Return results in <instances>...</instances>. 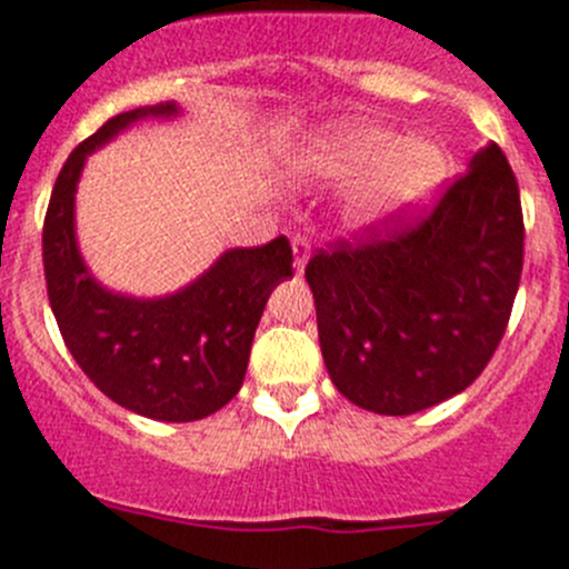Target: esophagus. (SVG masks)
I'll use <instances>...</instances> for the list:
<instances>
[{
    "instance_id": "obj_1",
    "label": "esophagus",
    "mask_w": 569,
    "mask_h": 569,
    "mask_svg": "<svg viewBox=\"0 0 569 569\" xmlns=\"http://www.w3.org/2000/svg\"><path fill=\"white\" fill-rule=\"evenodd\" d=\"M307 262H310V240L301 234L293 237V268L296 273H305Z\"/></svg>"
}]
</instances>
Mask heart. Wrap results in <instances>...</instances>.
Instances as JSON below:
<instances>
[{"mask_svg":"<svg viewBox=\"0 0 569 569\" xmlns=\"http://www.w3.org/2000/svg\"><path fill=\"white\" fill-rule=\"evenodd\" d=\"M299 176L323 181H360L351 198V220L360 229H388L413 218L441 189L450 156L432 137H405L391 126L360 119L332 128L290 161Z\"/></svg>","mask_w":569,"mask_h":569,"instance_id":"heart-1","label":"heart"}]
</instances>
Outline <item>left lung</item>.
Returning a JSON list of instances; mask_svg holds the SVG:
<instances>
[{
	"label": "left lung",
	"instance_id": "obj_1",
	"mask_svg": "<svg viewBox=\"0 0 569 569\" xmlns=\"http://www.w3.org/2000/svg\"><path fill=\"white\" fill-rule=\"evenodd\" d=\"M522 207L489 142L416 226L310 259L329 380L357 408L410 416L456 397L495 355L522 273Z\"/></svg>",
	"mask_w": 569,
	"mask_h": 569
}]
</instances>
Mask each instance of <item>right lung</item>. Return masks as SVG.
<instances>
[{"label":"right lung","instance_id":"obj_1","mask_svg":"<svg viewBox=\"0 0 569 569\" xmlns=\"http://www.w3.org/2000/svg\"><path fill=\"white\" fill-rule=\"evenodd\" d=\"M181 113L178 102H159L108 119L72 150L44 220L47 293L63 343L108 399L156 421L207 419L237 397L264 305L293 276L284 237L262 248H229L164 296L119 293L91 273L74 223L86 161L144 119L167 122Z\"/></svg>","mask_w":569,"mask_h":569}]
</instances>
